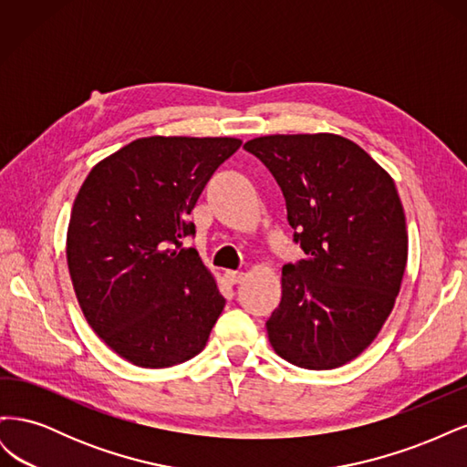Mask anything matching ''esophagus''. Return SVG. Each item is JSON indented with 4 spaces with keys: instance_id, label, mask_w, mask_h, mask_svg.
<instances>
[{
    "instance_id": "34e87169",
    "label": "esophagus",
    "mask_w": 467,
    "mask_h": 467,
    "mask_svg": "<svg viewBox=\"0 0 467 467\" xmlns=\"http://www.w3.org/2000/svg\"><path fill=\"white\" fill-rule=\"evenodd\" d=\"M223 278H225V282H228V285H239V282L245 278V275L239 273V271H225Z\"/></svg>"
}]
</instances>
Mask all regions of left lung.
I'll use <instances>...</instances> for the list:
<instances>
[{"mask_svg":"<svg viewBox=\"0 0 467 467\" xmlns=\"http://www.w3.org/2000/svg\"><path fill=\"white\" fill-rule=\"evenodd\" d=\"M244 148L276 179L306 253L282 268L268 341L300 368L343 366L374 341L400 294L407 228L395 182L343 136H261Z\"/></svg>","mask_w":467,"mask_h":467,"instance_id":"left-lung-1","label":"left lung"}]
</instances>
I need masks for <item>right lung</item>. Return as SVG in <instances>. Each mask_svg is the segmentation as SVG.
Returning a JSON list of instances; mask_svg holds the SVG:
<instances>
[{
	"label": "right lung",
	"instance_id": "obj_1",
	"mask_svg": "<svg viewBox=\"0 0 467 467\" xmlns=\"http://www.w3.org/2000/svg\"><path fill=\"white\" fill-rule=\"evenodd\" d=\"M235 138L151 136L97 163L76 196L67 268L93 331L129 362L167 368L199 355L223 296L196 249L189 222Z\"/></svg>",
	"mask_w": 467,
	"mask_h": 467
}]
</instances>
